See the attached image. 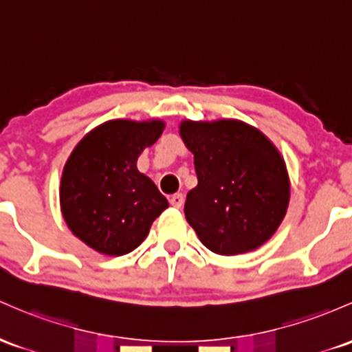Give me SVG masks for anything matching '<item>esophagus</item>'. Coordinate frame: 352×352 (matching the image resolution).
Instances as JSON below:
<instances>
[{
  "instance_id": "34e87169",
  "label": "esophagus",
  "mask_w": 352,
  "mask_h": 352,
  "mask_svg": "<svg viewBox=\"0 0 352 352\" xmlns=\"http://www.w3.org/2000/svg\"><path fill=\"white\" fill-rule=\"evenodd\" d=\"M184 202H185V199L182 194H173L172 197H170V204H172L173 208H182Z\"/></svg>"
}]
</instances>
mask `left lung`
Returning a JSON list of instances; mask_svg holds the SVG:
<instances>
[{"mask_svg": "<svg viewBox=\"0 0 352 352\" xmlns=\"http://www.w3.org/2000/svg\"><path fill=\"white\" fill-rule=\"evenodd\" d=\"M180 137L194 153L195 188L185 219L200 242L220 256H237L267 242L291 199V182L277 146L241 120H184Z\"/></svg>", "mask_w": 352, "mask_h": 352, "instance_id": "obj_1", "label": "left lung"}]
</instances>
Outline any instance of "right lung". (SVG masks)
Returning a JSON list of instances; mask_svg holds the SVG:
<instances>
[{"label":"right lung","mask_w":352,"mask_h":352,"mask_svg":"<svg viewBox=\"0 0 352 352\" xmlns=\"http://www.w3.org/2000/svg\"><path fill=\"white\" fill-rule=\"evenodd\" d=\"M165 129L162 120H108L69 153L61 173L60 206L75 237L105 256H125L168 207L137 160Z\"/></svg>","instance_id":"add662e5"}]
</instances>
